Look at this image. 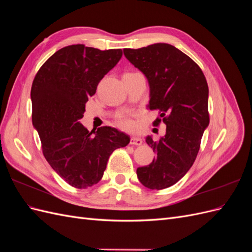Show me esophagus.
Masks as SVG:
<instances>
[{
	"label": "esophagus",
	"mask_w": 252,
	"mask_h": 252,
	"mask_svg": "<svg viewBox=\"0 0 252 252\" xmlns=\"http://www.w3.org/2000/svg\"><path fill=\"white\" fill-rule=\"evenodd\" d=\"M130 144L135 145V146H140V145L143 144V140L141 138H139V136H131Z\"/></svg>",
	"instance_id": "1"
}]
</instances>
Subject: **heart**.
Returning a JSON list of instances; mask_svg holds the SVG:
<instances>
[{
    "instance_id": "1",
    "label": "heart",
    "mask_w": 252,
    "mask_h": 252,
    "mask_svg": "<svg viewBox=\"0 0 252 252\" xmlns=\"http://www.w3.org/2000/svg\"><path fill=\"white\" fill-rule=\"evenodd\" d=\"M117 123L121 128L126 129V130H130L134 127V123L131 120V114L126 111L121 112L117 117Z\"/></svg>"
}]
</instances>
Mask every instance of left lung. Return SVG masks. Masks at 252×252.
<instances>
[{
	"instance_id": "1",
	"label": "left lung",
	"mask_w": 252,
	"mask_h": 252,
	"mask_svg": "<svg viewBox=\"0 0 252 252\" xmlns=\"http://www.w3.org/2000/svg\"><path fill=\"white\" fill-rule=\"evenodd\" d=\"M123 51L146 77L150 89L148 108L158 109L166 125V133L158 142L146 136L157 158L148 166L139 167L136 175L149 189L170 187L191 168L209 125L207 81L199 65L170 44ZM159 122L158 118L154 124Z\"/></svg>"
}]
</instances>
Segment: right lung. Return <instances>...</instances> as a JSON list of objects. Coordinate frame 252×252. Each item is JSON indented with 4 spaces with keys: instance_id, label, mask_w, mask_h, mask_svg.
<instances>
[{
    "instance_id": "obj_1",
    "label": "right lung",
    "mask_w": 252,
    "mask_h": 252,
    "mask_svg": "<svg viewBox=\"0 0 252 252\" xmlns=\"http://www.w3.org/2000/svg\"><path fill=\"white\" fill-rule=\"evenodd\" d=\"M122 55V49L70 45L53 53L35 74L30 93L32 125L45 158L72 187L100 182L113 150L130 142L116 128L104 126L94 132L80 123L88 97Z\"/></svg>"
}]
</instances>
